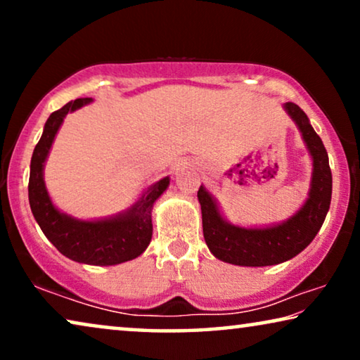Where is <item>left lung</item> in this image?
<instances>
[{
  "instance_id": "left-lung-1",
  "label": "left lung",
  "mask_w": 360,
  "mask_h": 360,
  "mask_svg": "<svg viewBox=\"0 0 360 360\" xmlns=\"http://www.w3.org/2000/svg\"><path fill=\"white\" fill-rule=\"evenodd\" d=\"M283 108L298 126L313 159L308 198L287 221L265 228H240L223 218L213 195L201 185L198 201L203 236L211 254L223 262L244 267H265L293 259L314 239L328 214L333 193L328 152L302 108L295 103H285Z\"/></svg>"
}]
</instances>
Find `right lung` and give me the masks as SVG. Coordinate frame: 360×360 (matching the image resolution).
<instances>
[{
    "label": "right lung",
    "mask_w": 360,
    "mask_h": 360,
    "mask_svg": "<svg viewBox=\"0 0 360 360\" xmlns=\"http://www.w3.org/2000/svg\"><path fill=\"white\" fill-rule=\"evenodd\" d=\"M91 101V98H78L49 116L41 141L32 152L29 205L42 233L65 257L88 265H116L139 257L150 244L152 208L170 179L164 176L155 181L131 208L111 218L83 221L58 211L46 188L44 164L63 117Z\"/></svg>",
    "instance_id": "1"
}]
</instances>
